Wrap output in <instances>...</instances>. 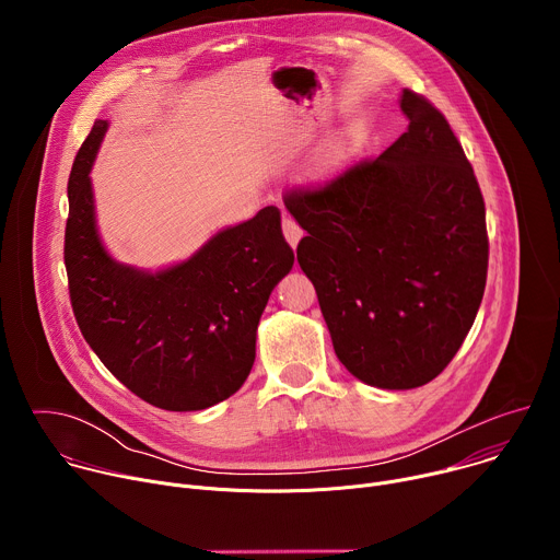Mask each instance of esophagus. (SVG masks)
<instances>
[{"instance_id":"esophagus-1","label":"esophagus","mask_w":560,"mask_h":560,"mask_svg":"<svg viewBox=\"0 0 560 560\" xmlns=\"http://www.w3.org/2000/svg\"><path fill=\"white\" fill-rule=\"evenodd\" d=\"M283 234H285V238H288V244H290L292 248H296L299 238L303 236V230L299 228V223H296L292 217H283Z\"/></svg>"}]
</instances>
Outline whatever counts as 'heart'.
<instances>
[{
    "label": "heart",
    "mask_w": 560,
    "mask_h": 560,
    "mask_svg": "<svg viewBox=\"0 0 560 560\" xmlns=\"http://www.w3.org/2000/svg\"><path fill=\"white\" fill-rule=\"evenodd\" d=\"M348 150H350V141H335V143H330L322 152V156H318V164H316L318 171H332V168H337L346 159Z\"/></svg>",
    "instance_id": "heart-1"
}]
</instances>
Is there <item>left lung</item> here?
<instances>
[{"label": "left lung", "instance_id": "obj_1", "mask_svg": "<svg viewBox=\"0 0 560 560\" xmlns=\"http://www.w3.org/2000/svg\"><path fill=\"white\" fill-rule=\"evenodd\" d=\"M408 130L335 179L290 188L296 246L335 352L383 389L436 378L463 346L488 279L486 201L445 115L404 91Z\"/></svg>", "mask_w": 560, "mask_h": 560}]
</instances>
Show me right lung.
<instances>
[{"instance_id": "right-lung-1", "label": "right lung", "mask_w": 560, "mask_h": 560, "mask_svg": "<svg viewBox=\"0 0 560 560\" xmlns=\"http://www.w3.org/2000/svg\"><path fill=\"white\" fill-rule=\"evenodd\" d=\"M106 128L95 121L68 179L63 264L77 326L145 404L206 410L248 378L261 312L294 264L281 212L266 206L175 268L148 275L121 266L100 242L89 177Z\"/></svg>"}]
</instances>
